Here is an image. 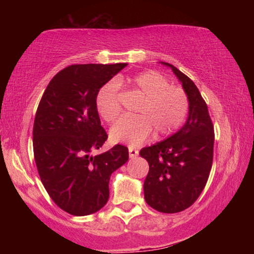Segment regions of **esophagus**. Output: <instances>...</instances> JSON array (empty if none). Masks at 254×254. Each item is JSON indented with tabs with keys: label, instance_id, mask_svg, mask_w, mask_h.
<instances>
[{
	"label": "esophagus",
	"instance_id": "obj_1",
	"mask_svg": "<svg viewBox=\"0 0 254 254\" xmlns=\"http://www.w3.org/2000/svg\"><path fill=\"white\" fill-rule=\"evenodd\" d=\"M138 155V150L135 149V148L129 147V156L130 159H135V157Z\"/></svg>",
	"mask_w": 254,
	"mask_h": 254
}]
</instances>
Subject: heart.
I'll use <instances>...</instances> for the list:
<instances>
[{
    "label": "heart",
    "mask_w": 254,
    "mask_h": 254,
    "mask_svg": "<svg viewBox=\"0 0 254 254\" xmlns=\"http://www.w3.org/2000/svg\"><path fill=\"white\" fill-rule=\"evenodd\" d=\"M127 88L142 100L137 105L133 117H124L113 124L110 139L113 143L138 145L155 133L166 137L173 133L188 115L189 100L185 92L159 72L149 70L130 78ZM97 110L100 117L112 123L121 113L119 94L115 83H107L98 92Z\"/></svg>",
    "instance_id": "obj_1"
}]
</instances>
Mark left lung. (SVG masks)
<instances>
[{"instance_id": "left-lung-1", "label": "left lung", "mask_w": 254, "mask_h": 254, "mask_svg": "<svg viewBox=\"0 0 254 254\" xmlns=\"http://www.w3.org/2000/svg\"><path fill=\"white\" fill-rule=\"evenodd\" d=\"M170 66L182 83L189 100V116L179 131L139 155L149 164L143 184L144 199L151 208L165 214L180 212L196 202L208 182L214 153V127L208 106L191 78Z\"/></svg>"}]
</instances>
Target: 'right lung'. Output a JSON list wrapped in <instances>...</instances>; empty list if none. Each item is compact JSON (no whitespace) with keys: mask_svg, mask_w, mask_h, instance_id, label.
Returning <instances> with one entry per match:
<instances>
[{"mask_svg":"<svg viewBox=\"0 0 254 254\" xmlns=\"http://www.w3.org/2000/svg\"><path fill=\"white\" fill-rule=\"evenodd\" d=\"M127 65L66 66L50 81L38 106L33 125L38 173L51 199L75 216L103 208L111 174L129 160V150L121 144L90 155L107 139L95 104L98 92Z\"/></svg>","mask_w":254,"mask_h":254,"instance_id":"right-lung-1","label":"right lung"}]
</instances>
